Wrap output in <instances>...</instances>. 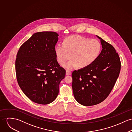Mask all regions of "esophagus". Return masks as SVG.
Returning a JSON list of instances; mask_svg holds the SVG:
<instances>
[{
  "instance_id": "esophagus-1",
  "label": "esophagus",
  "mask_w": 132,
  "mask_h": 132,
  "mask_svg": "<svg viewBox=\"0 0 132 132\" xmlns=\"http://www.w3.org/2000/svg\"><path fill=\"white\" fill-rule=\"evenodd\" d=\"M66 75H71V71L68 70H67L66 72Z\"/></svg>"
}]
</instances>
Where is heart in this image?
Masks as SVG:
<instances>
[{"label": "heart", "instance_id": "obj_1", "mask_svg": "<svg viewBox=\"0 0 132 132\" xmlns=\"http://www.w3.org/2000/svg\"><path fill=\"white\" fill-rule=\"evenodd\" d=\"M63 44L57 45L56 55L61 64L70 59L71 55L72 59L64 65L68 69H72L78 65L81 68L90 65L96 59L101 50V44L98 40L78 35L66 38Z\"/></svg>", "mask_w": 132, "mask_h": 132}]
</instances>
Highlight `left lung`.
<instances>
[{"mask_svg":"<svg viewBox=\"0 0 132 132\" xmlns=\"http://www.w3.org/2000/svg\"><path fill=\"white\" fill-rule=\"evenodd\" d=\"M101 40L102 52L90 65L72 73L75 100L83 105L98 104L109 95L119 76L121 63L119 54L110 43Z\"/></svg>","mask_w":132,"mask_h":132,"instance_id":"1","label":"left lung"}]
</instances>
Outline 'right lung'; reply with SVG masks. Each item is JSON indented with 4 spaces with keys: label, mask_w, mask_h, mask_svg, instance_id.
<instances>
[{
    "label": "right lung",
    "mask_w": 132,
    "mask_h": 132,
    "mask_svg": "<svg viewBox=\"0 0 132 132\" xmlns=\"http://www.w3.org/2000/svg\"><path fill=\"white\" fill-rule=\"evenodd\" d=\"M58 34L54 31L34 34L20 46L15 60L16 79L32 102L47 104L55 101L66 70L57 61L55 45Z\"/></svg>",
    "instance_id": "obj_1"
}]
</instances>
